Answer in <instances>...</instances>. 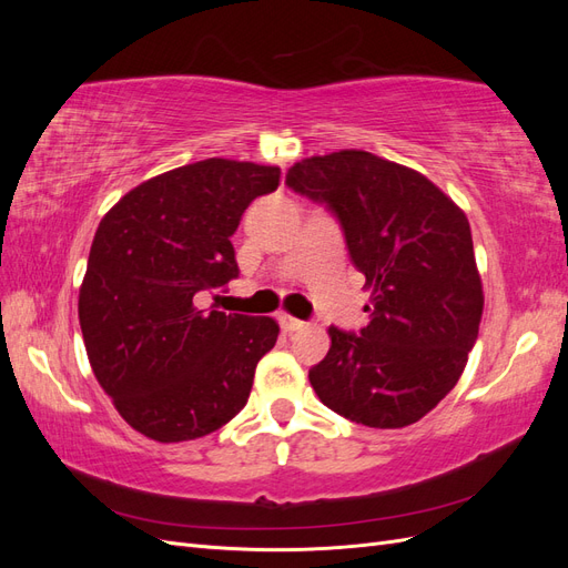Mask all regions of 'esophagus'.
<instances>
[{
    "instance_id": "34e87169",
    "label": "esophagus",
    "mask_w": 568,
    "mask_h": 568,
    "mask_svg": "<svg viewBox=\"0 0 568 568\" xmlns=\"http://www.w3.org/2000/svg\"><path fill=\"white\" fill-rule=\"evenodd\" d=\"M280 324H282L284 332H298V329H303V326H305L303 320H296V317H291L286 313L280 315Z\"/></svg>"
}]
</instances>
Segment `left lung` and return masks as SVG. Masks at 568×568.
Instances as JSON below:
<instances>
[{
	"mask_svg": "<svg viewBox=\"0 0 568 568\" xmlns=\"http://www.w3.org/2000/svg\"><path fill=\"white\" fill-rule=\"evenodd\" d=\"M286 184L329 205L369 291L359 334L329 326L307 374L315 393L355 424L419 422L459 382L484 315L467 215L417 170L363 149L303 159Z\"/></svg>",
	"mask_w": 568,
	"mask_h": 568,
	"instance_id": "obj_1",
	"label": "left lung"
}]
</instances>
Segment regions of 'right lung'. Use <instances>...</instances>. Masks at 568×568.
<instances>
[{
    "label": "right lung",
    "mask_w": 568,
    "mask_h": 568,
    "mask_svg": "<svg viewBox=\"0 0 568 568\" xmlns=\"http://www.w3.org/2000/svg\"><path fill=\"white\" fill-rule=\"evenodd\" d=\"M280 175L277 165L205 159L136 184L101 217L80 329L99 386L142 436L194 440L246 405L280 324L201 301L239 277L230 236Z\"/></svg>",
    "instance_id": "right-lung-1"
}]
</instances>
